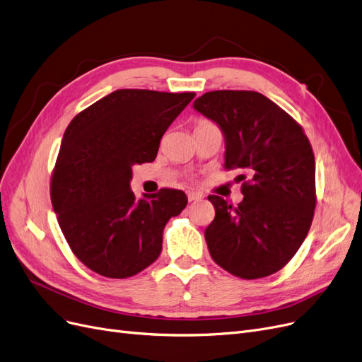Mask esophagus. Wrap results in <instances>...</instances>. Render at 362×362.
<instances>
[{"label":"esophagus","mask_w":362,"mask_h":362,"mask_svg":"<svg viewBox=\"0 0 362 362\" xmlns=\"http://www.w3.org/2000/svg\"><path fill=\"white\" fill-rule=\"evenodd\" d=\"M200 198H202V194L194 192V191H188V200L189 202H197V200H200Z\"/></svg>","instance_id":"1"}]
</instances>
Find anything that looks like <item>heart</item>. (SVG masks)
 <instances>
[{
	"mask_svg": "<svg viewBox=\"0 0 362 362\" xmlns=\"http://www.w3.org/2000/svg\"><path fill=\"white\" fill-rule=\"evenodd\" d=\"M203 124H209V122H203V120H202V122L197 123V126H203ZM197 126H195V127H197Z\"/></svg>",
	"mask_w": 362,
	"mask_h": 362,
	"instance_id": "b5f03b06",
	"label": "heart"
}]
</instances>
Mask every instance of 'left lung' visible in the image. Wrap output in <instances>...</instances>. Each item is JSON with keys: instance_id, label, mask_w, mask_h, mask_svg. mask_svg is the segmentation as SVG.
Wrapping results in <instances>:
<instances>
[{"instance_id": "1", "label": "left lung", "mask_w": 362, "mask_h": 362, "mask_svg": "<svg viewBox=\"0 0 362 362\" xmlns=\"http://www.w3.org/2000/svg\"><path fill=\"white\" fill-rule=\"evenodd\" d=\"M194 110L224 134L227 170H239L243 200L209 195L215 219L204 231L216 264L243 279L284 267L307 238L316 207V162L302 127L257 91L216 90Z\"/></svg>"}]
</instances>
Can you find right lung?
I'll return each mask as SVG.
<instances>
[{
  "mask_svg": "<svg viewBox=\"0 0 362 362\" xmlns=\"http://www.w3.org/2000/svg\"><path fill=\"white\" fill-rule=\"evenodd\" d=\"M194 96L115 90L67 126L51 200L69 247L88 269L127 278L159 257L165 224L188 198L183 191L164 188L136 200L132 167L155 160L162 135Z\"/></svg>",
  "mask_w": 362,
  "mask_h": 362,
  "instance_id": "1",
  "label": "right lung"
}]
</instances>
